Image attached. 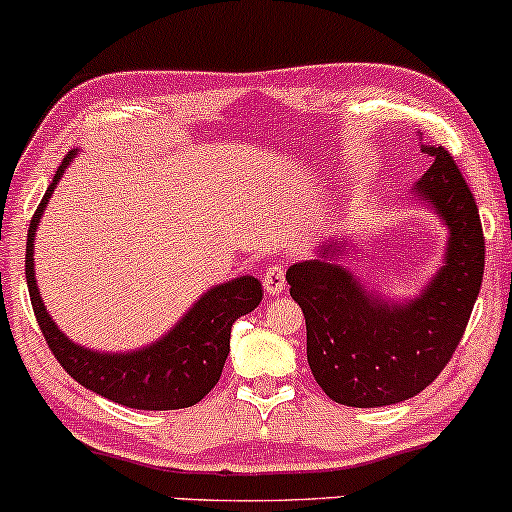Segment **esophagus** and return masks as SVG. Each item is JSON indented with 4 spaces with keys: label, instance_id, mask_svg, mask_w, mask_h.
<instances>
[{
    "label": "esophagus",
    "instance_id": "34e87169",
    "mask_svg": "<svg viewBox=\"0 0 512 512\" xmlns=\"http://www.w3.org/2000/svg\"><path fill=\"white\" fill-rule=\"evenodd\" d=\"M262 284H264V291H267L269 296H279V293H284V289H286L284 267H281V264H274V267H269L262 276Z\"/></svg>",
    "mask_w": 512,
    "mask_h": 512
}]
</instances>
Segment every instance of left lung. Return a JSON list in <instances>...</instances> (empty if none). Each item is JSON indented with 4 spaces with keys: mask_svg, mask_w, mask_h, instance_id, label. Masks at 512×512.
<instances>
[{
    "mask_svg": "<svg viewBox=\"0 0 512 512\" xmlns=\"http://www.w3.org/2000/svg\"><path fill=\"white\" fill-rule=\"evenodd\" d=\"M433 166L411 187L448 228L445 260L414 298L366 289L339 255L349 240L320 245L315 260L291 264L286 279L308 330V363L325 395L370 409L419 395L448 366L477 303L484 231L477 202L443 146L421 142Z\"/></svg>",
    "mask_w": 512,
    "mask_h": 512,
    "instance_id": "obj_1",
    "label": "left lung"
}]
</instances>
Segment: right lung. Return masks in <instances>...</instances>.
Masks as SVG:
<instances>
[{
  "label": "right lung",
  "mask_w": 512,
  "mask_h": 512,
  "mask_svg": "<svg viewBox=\"0 0 512 512\" xmlns=\"http://www.w3.org/2000/svg\"><path fill=\"white\" fill-rule=\"evenodd\" d=\"M74 158L76 151L64 156L62 166L57 168L55 178L45 190L43 202L35 209L26 240L28 293H31L33 313L38 317L45 342L76 383L105 399H113L129 409L146 411L192 407L219 383L223 363L231 351L233 322L240 315L252 313L262 301L260 279L238 276L226 284H216L214 289L197 298L195 305L175 322L173 330L142 349L96 351L72 342L55 325L35 284L33 248L43 211Z\"/></svg>",
  "instance_id": "right-lung-1"
}]
</instances>
